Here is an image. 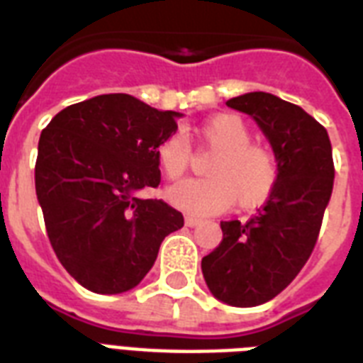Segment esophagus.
<instances>
[{"label":"esophagus","instance_id":"1","mask_svg":"<svg viewBox=\"0 0 363 363\" xmlns=\"http://www.w3.org/2000/svg\"><path fill=\"white\" fill-rule=\"evenodd\" d=\"M184 222H186L188 228H196L201 220H199V218H196V216H186V218H184Z\"/></svg>","mask_w":363,"mask_h":363}]
</instances>
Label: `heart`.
Wrapping results in <instances>:
<instances>
[{"mask_svg": "<svg viewBox=\"0 0 363 363\" xmlns=\"http://www.w3.org/2000/svg\"><path fill=\"white\" fill-rule=\"evenodd\" d=\"M203 141L218 150L209 179H184L167 188L173 207L192 216L224 213L238 199L245 209L262 205L277 182V162L265 148L252 145V133L239 115L222 113L199 125ZM190 143L175 131L160 143L158 164L167 179H179L190 162Z\"/></svg>", "mask_w": 363, "mask_h": 363, "instance_id": "1", "label": "heart"}]
</instances>
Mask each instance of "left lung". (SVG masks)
I'll use <instances>...</instances> for the list:
<instances>
[{"label":"left lung","mask_w":363,"mask_h":363,"mask_svg":"<svg viewBox=\"0 0 363 363\" xmlns=\"http://www.w3.org/2000/svg\"><path fill=\"white\" fill-rule=\"evenodd\" d=\"M252 116L277 162V182L247 222H220V245L201 259L203 279L218 301L256 307L296 279L316 245L333 190L332 143L324 125L301 107L267 92L226 101Z\"/></svg>","instance_id":"1"}]
</instances>
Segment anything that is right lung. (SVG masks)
<instances>
[{"label":"right lung","mask_w":363,"mask_h":363,"mask_svg":"<svg viewBox=\"0 0 363 363\" xmlns=\"http://www.w3.org/2000/svg\"><path fill=\"white\" fill-rule=\"evenodd\" d=\"M181 116L128 94H104L65 107L41 131L35 192L48 239L88 290L135 288L165 235L184 226L171 205L139 198L160 184L158 147Z\"/></svg>","instance_id":"right-lung-1"}]
</instances>
